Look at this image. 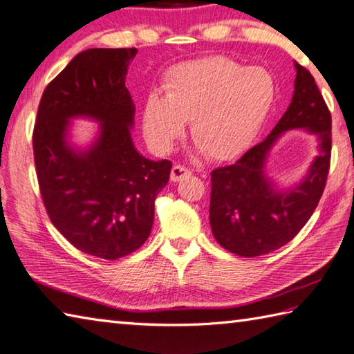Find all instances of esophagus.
<instances>
[{
    "label": "esophagus",
    "instance_id": "1",
    "mask_svg": "<svg viewBox=\"0 0 354 354\" xmlns=\"http://www.w3.org/2000/svg\"><path fill=\"white\" fill-rule=\"evenodd\" d=\"M189 175H192L190 169H187L185 165H181V164H175V165H173V167H171L170 179H171L173 183H178V181H181L183 178L189 176Z\"/></svg>",
    "mask_w": 354,
    "mask_h": 354
}]
</instances>
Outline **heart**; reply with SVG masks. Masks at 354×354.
Listing matches in <instances>:
<instances>
[{"instance_id":"heart-1","label":"heart","mask_w":354,"mask_h":354,"mask_svg":"<svg viewBox=\"0 0 354 354\" xmlns=\"http://www.w3.org/2000/svg\"><path fill=\"white\" fill-rule=\"evenodd\" d=\"M274 93L265 70H245L222 56L185 62L169 71L164 97H147L142 129L150 146L167 152L190 122L193 141L209 160H232L255 138Z\"/></svg>"}]
</instances>
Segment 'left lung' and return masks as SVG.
Listing matches in <instances>:
<instances>
[{"instance_id":"obj_1","label":"left lung","mask_w":354,"mask_h":354,"mask_svg":"<svg viewBox=\"0 0 354 354\" xmlns=\"http://www.w3.org/2000/svg\"><path fill=\"white\" fill-rule=\"evenodd\" d=\"M295 93L268 137L242 158L212 171L209 225L217 243L242 257L269 254L289 243L310 219L326 189L332 158V114L309 70L295 62ZM319 135L322 153L295 189L274 190L264 176L267 152L286 130Z\"/></svg>"}]
</instances>
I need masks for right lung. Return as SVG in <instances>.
Masks as SVG:
<instances>
[{
  "instance_id": "add662e5",
  "label": "right lung",
  "mask_w": 354,
  "mask_h": 354,
  "mask_svg": "<svg viewBox=\"0 0 354 354\" xmlns=\"http://www.w3.org/2000/svg\"><path fill=\"white\" fill-rule=\"evenodd\" d=\"M137 48L82 51L45 88L33 129L36 176L51 223L79 251L117 260L137 251L153 225L155 198L171 162L150 161L133 147L135 108L124 86ZM102 121L91 149L66 142L68 120Z\"/></svg>"
}]
</instances>
